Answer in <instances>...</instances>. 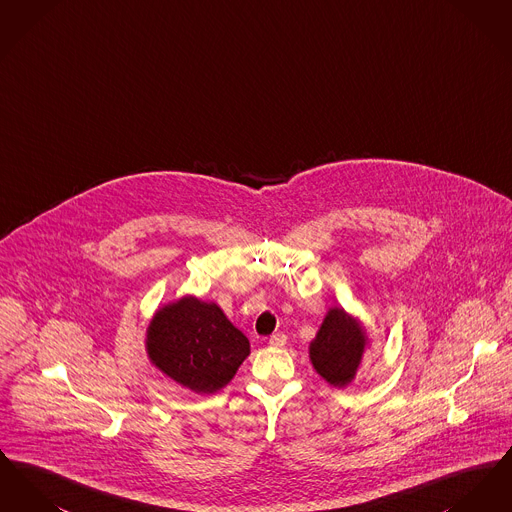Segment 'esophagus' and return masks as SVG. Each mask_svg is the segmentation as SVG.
I'll list each match as a JSON object with an SVG mask.
<instances>
[{"mask_svg": "<svg viewBox=\"0 0 512 512\" xmlns=\"http://www.w3.org/2000/svg\"><path fill=\"white\" fill-rule=\"evenodd\" d=\"M268 343H270L272 347H284V345H286V336L280 334V332H278V334H272Z\"/></svg>", "mask_w": 512, "mask_h": 512, "instance_id": "1", "label": "esophagus"}]
</instances>
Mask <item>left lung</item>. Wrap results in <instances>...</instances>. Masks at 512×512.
<instances>
[{
    "label": "left lung",
    "mask_w": 512,
    "mask_h": 512,
    "mask_svg": "<svg viewBox=\"0 0 512 512\" xmlns=\"http://www.w3.org/2000/svg\"><path fill=\"white\" fill-rule=\"evenodd\" d=\"M368 341L365 324L359 318L343 307H332L309 345L311 365L330 386L347 388L363 365Z\"/></svg>",
    "instance_id": "obj_1"
}]
</instances>
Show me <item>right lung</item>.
<instances>
[{"label": "right lung", "mask_w": 512, "mask_h": 512, "mask_svg": "<svg viewBox=\"0 0 512 512\" xmlns=\"http://www.w3.org/2000/svg\"><path fill=\"white\" fill-rule=\"evenodd\" d=\"M149 363L194 393L222 390L247 359L249 340L217 303L184 295L155 311L146 330Z\"/></svg>", "instance_id": "add662e5"}]
</instances>
